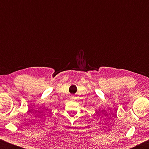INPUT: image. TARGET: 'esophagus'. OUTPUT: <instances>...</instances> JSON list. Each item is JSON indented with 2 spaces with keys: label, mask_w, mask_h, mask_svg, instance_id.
Here are the masks:
<instances>
[{
  "label": "esophagus",
  "mask_w": 149,
  "mask_h": 149,
  "mask_svg": "<svg viewBox=\"0 0 149 149\" xmlns=\"http://www.w3.org/2000/svg\"><path fill=\"white\" fill-rule=\"evenodd\" d=\"M70 100H75V97L74 95H71L70 96Z\"/></svg>",
  "instance_id": "1"
}]
</instances>
